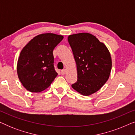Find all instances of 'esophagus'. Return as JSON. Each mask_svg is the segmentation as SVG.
Wrapping results in <instances>:
<instances>
[{"instance_id":"34e87169","label":"esophagus","mask_w":135,"mask_h":135,"mask_svg":"<svg viewBox=\"0 0 135 135\" xmlns=\"http://www.w3.org/2000/svg\"><path fill=\"white\" fill-rule=\"evenodd\" d=\"M66 73V69H62L61 71V74L62 75H64Z\"/></svg>"}]
</instances>
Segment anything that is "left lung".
Instances as JSON below:
<instances>
[{"mask_svg":"<svg viewBox=\"0 0 135 135\" xmlns=\"http://www.w3.org/2000/svg\"><path fill=\"white\" fill-rule=\"evenodd\" d=\"M74 56L77 80L72 87L83 95H91L104 85L112 68L111 57L104 44L93 35L79 33L68 38Z\"/></svg>","mask_w":135,"mask_h":135,"instance_id":"8db88e82","label":"left lung"}]
</instances>
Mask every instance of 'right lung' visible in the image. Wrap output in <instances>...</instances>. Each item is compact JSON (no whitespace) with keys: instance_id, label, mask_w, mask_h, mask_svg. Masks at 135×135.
Listing matches in <instances>:
<instances>
[{"instance_id":"obj_1","label":"right lung","mask_w":135,"mask_h":135,"mask_svg":"<svg viewBox=\"0 0 135 135\" xmlns=\"http://www.w3.org/2000/svg\"><path fill=\"white\" fill-rule=\"evenodd\" d=\"M63 36L51 33L40 34L31 40L20 53L17 64L18 78L31 92H40L50 85L58 75L53 51Z\"/></svg>"}]
</instances>
